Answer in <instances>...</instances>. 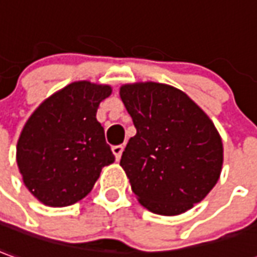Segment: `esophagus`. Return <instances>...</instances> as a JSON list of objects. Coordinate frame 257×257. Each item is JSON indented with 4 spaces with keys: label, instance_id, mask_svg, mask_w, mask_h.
I'll use <instances>...</instances> for the list:
<instances>
[{
    "label": "esophagus",
    "instance_id": "1",
    "mask_svg": "<svg viewBox=\"0 0 257 257\" xmlns=\"http://www.w3.org/2000/svg\"><path fill=\"white\" fill-rule=\"evenodd\" d=\"M123 150H124V147H123V146H113V147H111V152L114 154V157H116V161H120V158H121V154H123Z\"/></svg>",
    "mask_w": 257,
    "mask_h": 257
}]
</instances>
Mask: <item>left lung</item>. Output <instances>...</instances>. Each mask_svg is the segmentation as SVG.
Here are the masks:
<instances>
[{
    "mask_svg": "<svg viewBox=\"0 0 257 257\" xmlns=\"http://www.w3.org/2000/svg\"><path fill=\"white\" fill-rule=\"evenodd\" d=\"M120 98L137 128L120 166L139 203L159 215L186 213L220 179V133L206 111L171 85L124 84Z\"/></svg>",
    "mask_w": 257,
    "mask_h": 257,
    "instance_id": "1",
    "label": "left lung"
}]
</instances>
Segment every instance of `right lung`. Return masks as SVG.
<instances>
[{
    "label": "right lung",
    "instance_id": "1",
    "mask_svg": "<svg viewBox=\"0 0 257 257\" xmlns=\"http://www.w3.org/2000/svg\"><path fill=\"white\" fill-rule=\"evenodd\" d=\"M110 85L75 81L54 92L26 120L17 144L25 186L49 207L75 204L91 192L114 155L96 120Z\"/></svg>",
    "mask_w": 257,
    "mask_h": 257
}]
</instances>
